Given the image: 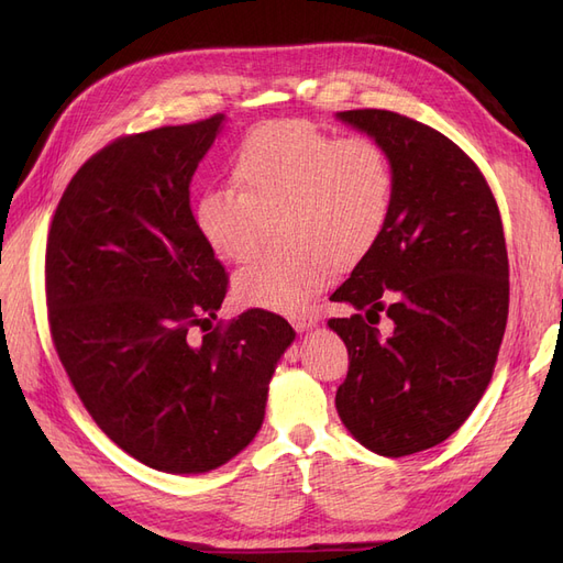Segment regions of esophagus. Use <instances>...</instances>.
<instances>
[{"label": "esophagus", "mask_w": 563, "mask_h": 563, "mask_svg": "<svg viewBox=\"0 0 563 563\" xmlns=\"http://www.w3.org/2000/svg\"><path fill=\"white\" fill-rule=\"evenodd\" d=\"M317 314L314 312H296V314H288V321L294 323V329L296 331H308V329H312L314 323H317Z\"/></svg>", "instance_id": "34e87169"}]
</instances>
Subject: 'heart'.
<instances>
[{
	"instance_id": "1",
	"label": "heart",
	"mask_w": 563,
	"mask_h": 563,
	"mask_svg": "<svg viewBox=\"0 0 563 563\" xmlns=\"http://www.w3.org/2000/svg\"><path fill=\"white\" fill-rule=\"evenodd\" d=\"M234 187L203 192L195 220L216 255L244 263L267 223H279L284 253L261 255L234 277L249 308L300 312L338 265H354L380 242L397 197L389 152L371 135L286 119L253 129L232 159Z\"/></svg>"
}]
</instances>
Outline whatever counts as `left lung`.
I'll use <instances>...</instances> for the list:
<instances>
[{
    "label": "left lung",
    "mask_w": 563,
    "mask_h": 563,
    "mask_svg": "<svg viewBox=\"0 0 563 563\" xmlns=\"http://www.w3.org/2000/svg\"><path fill=\"white\" fill-rule=\"evenodd\" d=\"M338 117L389 152L397 197L380 242L331 296L356 310L329 319L350 360L335 408L360 444L401 457L449 439L490 383L509 312L503 220L479 166L444 133L389 110Z\"/></svg>",
    "instance_id": "1"
}]
</instances>
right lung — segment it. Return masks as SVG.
Listing matches in <instances>:
<instances>
[{"mask_svg": "<svg viewBox=\"0 0 563 563\" xmlns=\"http://www.w3.org/2000/svg\"><path fill=\"white\" fill-rule=\"evenodd\" d=\"M223 119L98 150L67 183L46 236L48 331L67 378L119 449L172 474L216 470L251 444L296 338L261 308L207 329L228 272L197 228L190 180Z\"/></svg>", "mask_w": 563, "mask_h": 563, "instance_id": "add662e5", "label": "right lung"}]
</instances>
